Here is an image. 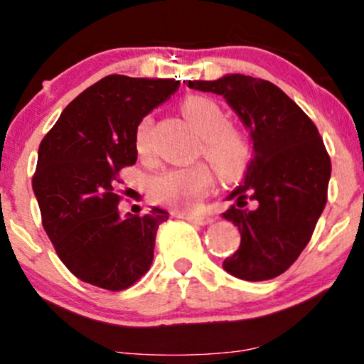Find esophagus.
Returning a JSON list of instances; mask_svg holds the SVG:
<instances>
[{"label":"esophagus","instance_id":"obj_1","mask_svg":"<svg viewBox=\"0 0 364 364\" xmlns=\"http://www.w3.org/2000/svg\"><path fill=\"white\" fill-rule=\"evenodd\" d=\"M178 217L186 218L188 222H193L196 225H210L213 222V217L201 215V213H190V215H181V213H178Z\"/></svg>","mask_w":364,"mask_h":364}]
</instances>
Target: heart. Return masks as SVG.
<instances>
[{
  "label": "heart",
  "mask_w": 364,
  "mask_h": 364,
  "mask_svg": "<svg viewBox=\"0 0 364 364\" xmlns=\"http://www.w3.org/2000/svg\"><path fill=\"white\" fill-rule=\"evenodd\" d=\"M190 124L201 135V152L217 173L225 179H235L244 173L251 159V146L239 130L227 127L224 112L203 96H190L181 105ZM151 117H144L135 127L134 142L139 154L151 151ZM212 186V173L207 166L171 168L152 178L149 191L157 203L176 210H191L200 203Z\"/></svg>",
  "instance_id": "heart-1"
}]
</instances>
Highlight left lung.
<instances>
[{
    "mask_svg": "<svg viewBox=\"0 0 364 364\" xmlns=\"http://www.w3.org/2000/svg\"><path fill=\"white\" fill-rule=\"evenodd\" d=\"M191 90L224 96L251 140V159L235 205L222 213L237 227L240 246L224 269L246 282L277 278L309 244L327 201L331 159L314 122L273 82L244 74L186 81ZM247 199L257 203L245 207Z\"/></svg>",
    "mask_w": 364,
    "mask_h": 364,
    "instance_id": "8db88e82",
    "label": "left lung"
}]
</instances>
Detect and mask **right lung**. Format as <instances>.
<instances>
[{"mask_svg":"<svg viewBox=\"0 0 364 364\" xmlns=\"http://www.w3.org/2000/svg\"><path fill=\"white\" fill-rule=\"evenodd\" d=\"M178 86L112 74L76 96L42 139L33 193L57 256L81 282L120 291L151 268L169 213L120 217L115 188L120 169L137 161L135 127Z\"/></svg>","mask_w":364,"mask_h":364,"instance_id":"obj_1","label":"right lung"}]
</instances>
